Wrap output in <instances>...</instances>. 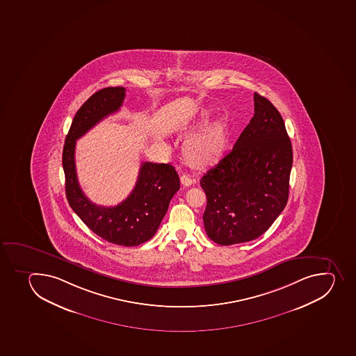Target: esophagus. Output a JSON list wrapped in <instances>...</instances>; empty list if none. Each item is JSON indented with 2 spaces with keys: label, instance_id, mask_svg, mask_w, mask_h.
<instances>
[{
  "label": "esophagus",
  "instance_id": "obj_1",
  "mask_svg": "<svg viewBox=\"0 0 356 356\" xmlns=\"http://www.w3.org/2000/svg\"><path fill=\"white\" fill-rule=\"evenodd\" d=\"M181 182H182L183 186H189L196 182V179H193L188 174H183L182 177H181Z\"/></svg>",
  "mask_w": 356,
  "mask_h": 356
}]
</instances>
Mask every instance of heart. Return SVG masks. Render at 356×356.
I'll return each mask as SVG.
<instances>
[{
    "instance_id": "heart-1",
    "label": "heart",
    "mask_w": 356,
    "mask_h": 356,
    "mask_svg": "<svg viewBox=\"0 0 356 356\" xmlns=\"http://www.w3.org/2000/svg\"><path fill=\"white\" fill-rule=\"evenodd\" d=\"M225 142V127L222 123L213 122L197 132L186 144V156L193 163H209L217 158Z\"/></svg>"
}]
</instances>
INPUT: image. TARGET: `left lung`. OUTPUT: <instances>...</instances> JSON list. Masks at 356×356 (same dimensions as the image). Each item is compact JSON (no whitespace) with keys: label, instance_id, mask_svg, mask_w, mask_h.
<instances>
[{"label":"left lung","instance_id":"8db88e82","mask_svg":"<svg viewBox=\"0 0 356 356\" xmlns=\"http://www.w3.org/2000/svg\"><path fill=\"white\" fill-rule=\"evenodd\" d=\"M254 114L232 151L200 179L207 195L204 227L221 245L264 234L288 200L293 149L280 113L254 93Z\"/></svg>","mask_w":356,"mask_h":356}]
</instances>
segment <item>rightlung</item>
I'll return each instance as SVG.
<instances>
[{"label":"right lung","mask_w":356,"mask_h":356,"mask_svg":"<svg viewBox=\"0 0 356 356\" xmlns=\"http://www.w3.org/2000/svg\"><path fill=\"white\" fill-rule=\"evenodd\" d=\"M126 88H102L78 109L65 138L62 165L65 195L72 210L93 233L111 243L136 247L149 241L161 224L168 205L179 189V177L170 163H142L131 193L116 207H99L85 196L76 174V140L106 116L118 112Z\"/></svg>","instance_id":"right-lung-1"}]
</instances>
